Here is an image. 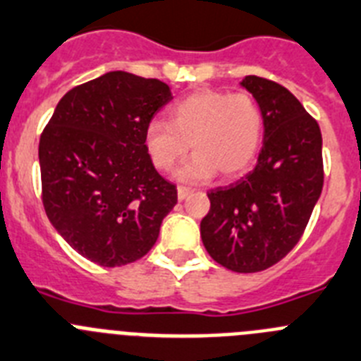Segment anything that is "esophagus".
<instances>
[{
  "mask_svg": "<svg viewBox=\"0 0 361 361\" xmlns=\"http://www.w3.org/2000/svg\"><path fill=\"white\" fill-rule=\"evenodd\" d=\"M194 190L190 187H183V185H181V187H178V200L180 201H183V200H187L188 196H190V194H192Z\"/></svg>",
  "mask_w": 361,
  "mask_h": 361,
  "instance_id": "34e87169",
  "label": "esophagus"
}]
</instances>
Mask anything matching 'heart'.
<instances>
[{
  "mask_svg": "<svg viewBox=\"0 0 361 361\" xmlns=\"http://www.w3.org/2000/svg\"><path fill=\"white\" fill-rule=\"evenodd\" d=\"M264 115L246 92L203 90L171 109V124L154 118L145 128V149L158 171H171L192 145L194 157L178 171L183 181L232 178L245 173L257 157Z\"/></svg>",
  "mask_w": 361,
  "mask_h": 361,
  "instance_id": "heart-1",
  "label": "heart"
}]
</instances>
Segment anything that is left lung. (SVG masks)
Returning <instances> with one entry per match:
<instances>
[{
    "label": "left lung",
    "instance_id": "left-lung-1",
    "mask_svg": "<svg viewBox=\"0 0 361 361\" xmlns=\"http://www.w3.org/2000/svg\"><path fill=\"white\" fill-rule=\"evenodd\" d=\"M261 104L264 144L243 180L209 190L201 239L210 257L237 274L277 264L300 241L324 187L322 133L284 86L248 75Z\"/></svg>",
    "mask_w": 361,
    "mask_h": 361
}]
</instances>
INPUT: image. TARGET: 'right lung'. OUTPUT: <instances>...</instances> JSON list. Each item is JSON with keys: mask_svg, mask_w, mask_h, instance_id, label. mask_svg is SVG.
Listing matches in <instances>:
<instances>
[{"mask_svg": "<svg viewBox=\"0 0 361 361\" xmlns=\"http://www.w3.org/2000/svg\"><path fill=\"white\" fill-rule=\"evenodd\" d=\"M171 99L161 80L109 71L70 90L41 135L44 212L92 262L115 268L144 257L178 203L176 185L145 149V128Z\"/></svg>", "mask_w": 361, "mask_h": 361, "instance_id": "add662e5", "label": "right lung"}]
</instances>
